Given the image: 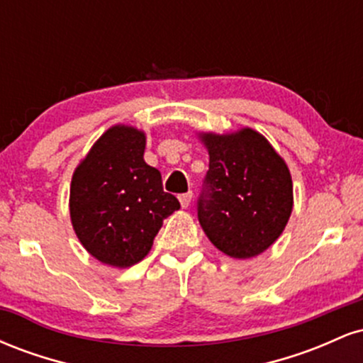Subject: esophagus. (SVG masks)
Returning a JSON list of instances; mask_svg holds the SVG:
<instances>
[{"instance_id":"34e87169","label":"esophagus","mask_w":363,"mask_h":363,"mask_svg":"<svg viewBox=\"0 0 363 363\" xmlns=\"http://www.w3.org/2000/svg\"><path fill=\"white\" fill-rule=\"evenodd\" d=\"M191 199H193V193H191V191H189V193H184V194L179 196V201H181V206H182V208L189 206Z\"/></svg>"}]
</instances>
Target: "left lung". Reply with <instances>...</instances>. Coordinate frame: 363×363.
<instances>
[{
    "instance_id": "obj_1",
    "label": "left lung",
    "mask_w": 363,
    "mask_h": 363,
    "mask_svg": "<svg viewBox=\"0 0 363 363\" xmlns=\"http://www.w3.org/2000/svg\"><path fill=\"white\" fill-rule=\"evenodd\" d=\"M210 169L198 199V220L211 244L237 259L264 252L289 222L294 186L285 160L251 128L199 135Z\"/></svg>"
}]
</instances>
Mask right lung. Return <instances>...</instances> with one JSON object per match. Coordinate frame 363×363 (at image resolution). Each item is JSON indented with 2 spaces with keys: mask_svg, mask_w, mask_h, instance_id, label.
I'll return each instance as SVG.
<instances>
[{
  "mask_svg": "<svg viewBox=\"0 0 363 363\" xmlns=\"http://www.w3.org/2000/svg\"><path fill=\"white\" fill-rule=\"evenodd\" d=\"M147 136L118 124L95 141L74 170L69 215L83 247L95 259L129 268L153 245L164 218L179 210L162 176L143 160Z\"/></svg>",
  "mask_w": 363,
  "mask_h": 363,
  "instance_id": "obj_1",
  "label": "right lung"
}]
</instances>
